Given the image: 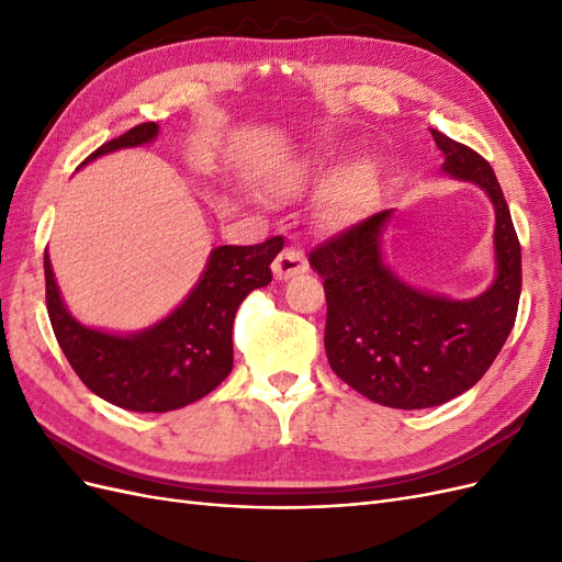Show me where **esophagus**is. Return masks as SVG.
I'll list each match as a JSON object with an SVG mask.
<instances>
[{"mask_svg":"<svg viewBox=\"0 0 562 562\" xmlns=\"http://www.w3.org/2000/svg\"><path fill=\"white\" fill-rule=\"evenodd\" d=\"M271 269H274L277 281H288V279L302 274V271H307V258H304V255L295 248H283L277 255V260H274V265H271Z\"/></svg>","mask_w":562,"mask_h":562,"instance_id":"1","label":"esophagus"}]
</instances>
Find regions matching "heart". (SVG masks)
I'll return each mask as SVG.
<instances>
[{
	"label": "heart",
	"instance_id": "obj_1",
	"mask_svg": "<svg viewBox=\"0 0 562 562\" xmlns=\"http://www.w3.org/2000/svg\"><path fill=\"white\" fill-rule=\"evenodd\" d=\"M326 176V161L316 151H304L271 171L269 184L277 194H302ZM380 192V173L372 161L349 164L328 180L321 194V213L330 225L349 227L366 217Z\"/></svg>",
	"mask_w": 562,
	"mask_h": 562
}]
</instances>
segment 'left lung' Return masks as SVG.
<instances>
[{"label":"left lung","instance_id":"1","mask_svg":"<svg viewBox=\"0 0 562 562\" xmlns=\"http://www.w3.org/2000/svg\"><path fill=\"white\" fill-rule=\"evenodd\" d=\"M443 173L479 184L495 206V281L471 300L417 291L384 262L382 211L310 252L328 302L326 353L335 375L401 411L448 403L479 382L512 333L520 300V244L492 166L431 128Z\"/></svg>","mask_w":562,"mask_h":562}]
</instances>
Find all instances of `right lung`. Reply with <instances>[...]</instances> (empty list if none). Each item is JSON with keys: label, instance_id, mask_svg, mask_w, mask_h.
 <instances>
[{"label": "right lung", "instance_id": "obj_1", "mask_svg": "<svg viewBox=\"0 0 562 562\" xmlns=\"http://www.w3.org/2000/svg\"><path fill=\"white\" fill-rule=\"evenodd\" d=\"M147 122L98 147L83 161L157 140ZM281 236L258 246H217L178 307L138 333H108L79 323L60 297L48 250L44 255L46 310L63 353L95 396L133 413H168L190 405L223 382L234 363L232 326L239 304L271 281Z\"/></svg>", "mask_w": 562, "mask_h": 562}]
</instances>
